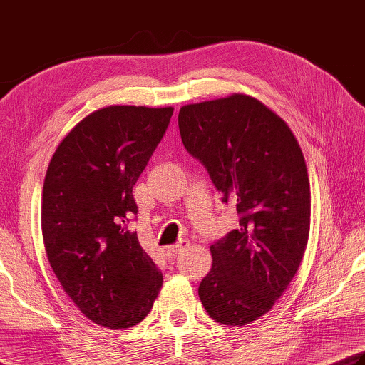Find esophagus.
<instances>
[{"label":"esophagus","instance_id":"34e87169","mask_svg":"<svg viewBox=\"0 0 365 365\" xmlns=\"http://www.w3.org/2000/svg\"><path fill=\"white\" fill-rule=\"evenodd\" d=\"M188 247H190V242L188 240L177 242L175 245L168 247V256H169V258H177V256L180 255L182 252H185V250H187Z\"/></svg>","mask_w":365,"mask_h":365}]
</instances>
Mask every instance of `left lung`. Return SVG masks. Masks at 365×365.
<instances>
[{"instance_id":"8db88e82","label":"left lung","mask_w":365,"mask_h":365,"mask_svg":"<svg viewBox=\"0 0 365 365\" xmlns=\"http://www.w3.org/2000/svg\"><path fill=\"white\" fill-rule=\"evenodd\" d=\"M178 130L240 217L239 230L210 247L199 299L218 323L245 326L272 309L301 266L310 230L302 150L280 117L247 95L183 106Z\"/></svg>"}]
</instances>
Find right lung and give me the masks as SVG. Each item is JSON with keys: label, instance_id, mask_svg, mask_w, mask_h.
Here are the masks:
<instances>
[{"label": "right lung", "instance_id": "add662e5", "mask_svg": "<svg viewBox=\"0 0 365 365\" xmlns=\"http://www.w3.org/2000/svg\"><path fill=\"white\" fill-rule=\"evenodd\" d=\"M173 107L109 106L73 128L50 160L42 237L64 292L93 323L126 329L152 310L163 274L128 230L133 188Z\"/></svg>", "mask_w": 365, "mask_h": 365}]
</instances>
